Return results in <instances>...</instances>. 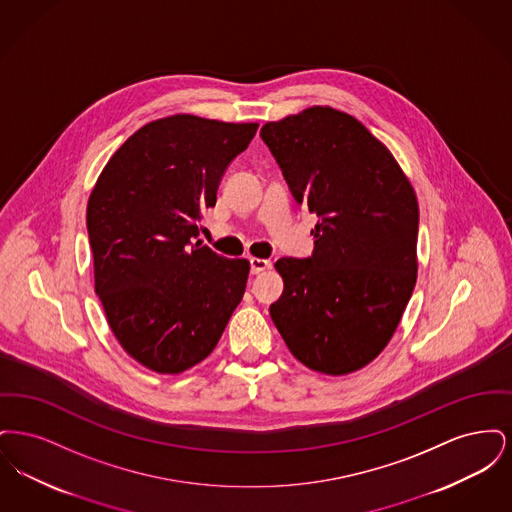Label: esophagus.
I'll return each instance as SVG.
<instances>
[{
  "label": "esophagus",
  "mask_w": 512,
  "mask_h": 512,
  "mask_svg": "<svg viewBox=\"0 0 512 512\" xmlns=\"http://www.w3.org/2000/svg\"><path fill=\"white\" fill-rule=\"evenodd\" d=\"M249 265H251V274H261L263 270L270 268V261H267V259H259V257H251V259H249Z\"/></svg>",
  "instance_id": "obj_1"
}]
</instances>
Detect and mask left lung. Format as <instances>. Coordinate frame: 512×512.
<instances>
[{"mask_svg":"<svg viewBox=\"0 0 512 512\" xmlns=\"http://www.w3.org/2000/svg\"><path fill=\"white\" fill-rule=\"evenodd\" d=\"M261 138L318 217L313 255L274 265L284 292L272 322L307 368L357 372L386 349L416 284L413 184L363 122L328 105L267 122Z\"/></svg>","mask_w":512,"mask_h":512,"instance_id":"left-lung-1","label":"left lung"}]
</instances>
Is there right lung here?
I'll return each instance as SVG.
<instances>
[{"label":"right lung","instance_id":"1","mask_svg":"<svg viewBox=\"0 0 512 512\" xmlns=\"http://www.w3.org/2000/svg\"><path fill=\"white\" fill-rule=\"evenodd\" d=\"M257 128L186 113L147 122L90 194L96 293L122 349L153 372L180 374L207 359L244 297L249 261L194 240Z\"/></svg>","mask_w":512,"mask_h":512}]
</instances>
